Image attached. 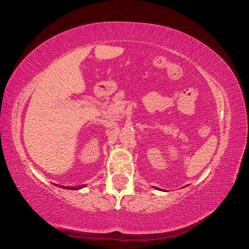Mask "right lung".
Listing matches in <instances>:
<instances>
[{
	"mask_svg": "<svg viewBox=\"0 0 249 249\" xmlns=\"http://www.w3.org/2000/svg\"><path fill=\"white\" fill-rule=\"evenodd\" d=\"M60 188H64V189H71V190H79L82 189V188H84L86 185H83V186H78V187H67V186H60V185H56Z\"/></svg>",
	"mask_w": 249,
	"mask_h": 249,
	"instance_id": "right-lung-1",
	"label": "right lung"
}]
</instances>
